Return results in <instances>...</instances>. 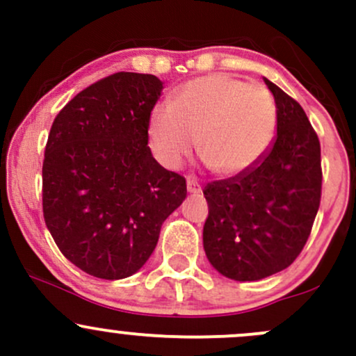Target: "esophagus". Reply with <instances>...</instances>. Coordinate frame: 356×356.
Segmentation results:
<instances>
[{
  "label": "esophagus",
  "instance_id": "obj_1",
  "mask_svg": "<svg viewBox=\"0 0 356 356\" xmlns=\"http://www.w3.org/2000/svg\"><path fill=\"white\" fill-rule=\"evenodd\" d=\"M188 193H191V195H200L201 193V184L196 179L188 177Z\"/></svg>",
  "mask_w": 356,
  "mask_h": 356
}]
</instances>
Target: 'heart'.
<instances>
[{
	"label": "heart",
	"instance_id": "b5f03b06",
	"mask_svg": "<svg viewBox=\"0 0 356 356\" xmlns=\"http://www.w3.org/2000/svg\"><path fill=\"white\" fill-rule=\"evenodd\" d=\"M277 106L260 84L213 74L182 86L172 103H160L148 122L158 160L177 168L196 148L208 167L232 177L261 160L274 141Z\"/></svg>",
	"mask_w": 356,
	"mask_h": 356
}]
</instances>
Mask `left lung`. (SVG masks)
Instances as JSON below:
<instances>
[{"mask_svg": "<svg viewBox=\"0 0 356 356\" xmlns=\"http://www.w3.org/2000/svg\"><path fill=\"white\" fill-rule=\"evenodd\" d=\"M277 106V134L261 160L203 189L208 261L234 281L288 268L312 232L322 193L321 143L296 99L264 79Z\"/></svg>", "mask_w": 356, "mask_h": 356, "instance_id": "left-lung-1", "label": "left lung"}]
</instances>
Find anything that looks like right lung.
I'll list each match as a JSON object with an SVG mask.
<instances>
[{
  "label": "right lung",
  "instance_id": "1",
  "mask_svg": "<svg viewBox=\"0 0 356 356\" xmlns=\"http://www.w3.org/2000/svg\"><path fill=\"white\" fill-rule=\"evenodd\" d=\"M163 82L117 72L60 110L42 161V213L67 260L99 279L136 274L161 224L184 201L186 179L148 146V122Z\"/></svg>",
  "mask_w": 356,
  "mask_h": 356
}]
</instances>
